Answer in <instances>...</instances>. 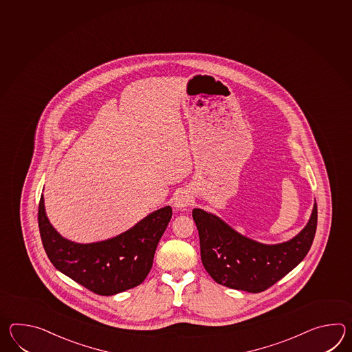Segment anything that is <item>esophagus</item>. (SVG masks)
Segmentation results:
<instances>
[{
  "label": "esophagus",
  "instance_id": "1",
  "mask_svg": "<svg viewBox=\"0 0 352 352\" xmlns=\"http://www.w3.org/2000/svg\"><path fill=\"white\" fill-rule=\"evenodd\" d=\"M190 204V197L186 192H180L174 199V207L178 210H183Z\"/></svg>",
  "mask_w": 352,
  "mask_h": 352
}]
</instances>
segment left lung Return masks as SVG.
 Segmentation results:
<instances>
[{
    "label": "left lung",
    "instance_id": "obj_1",
    "mask_svg": "<svg viewBox=\"0 0 352 352\" xmlns=\"http://www.w3.org/2000/svg\"><path fill=\"white\" fill-rule=\"evenodd\" d=\"M199 234L201 258L212 279L231 289L260 293L305 258L317 230V204L307 226L287 243L264 245L237 234L217 216L192 212Z\"/></svg>",
    "mask_w": 352,
    "mask_h": 352
}]
</instances>
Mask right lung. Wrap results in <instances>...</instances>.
Instances as JSON below:
<instances>
[{
    "instance_id": "add662e5",
    "label": "right lung",
    "mask_w": 352,
    "mask_h": 352,
    "mask_svg": "<svg viewBox=\"0 0 352 352\" xmlns=\"http://www.w3.org/2000/svg\"><path fill=\"white\" fill-rule=\"evenodd\" d=\"M170 219L172 207L166 206L124 234L85 245L72 243L55 231L45 214L43 195L38 211L40 237L52 264L98 296H113L145 280Z\"/></svg>"
}]
</instances>
